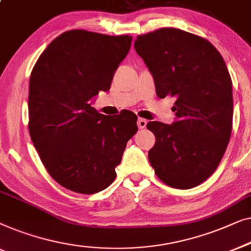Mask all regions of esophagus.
I'll return each instance as SVG.
<instances>
[{
    "label": "esophagus",
    "mask_w": 251,
    "mask_h": 251,
    "mask_svg": "<svg viewBox=\"0 0 251 251\" xmlns=\"http://www.w3.org/2000/svg\"><path fill=\"white\" fill-rule=\"evenodd\" d=\"M147 121L146 119H143V118H139L137 119V126H139V128H144V127L147 126Z\"/></svg>",
    "instance_id": "1"
}]
</instances>
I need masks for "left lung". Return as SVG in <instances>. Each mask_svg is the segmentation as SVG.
Wrapping results in <instances>:
<instances>
[{
	"instance_id": "1",
	"label": "left lung",
	"mask_w": 251,
	"mask_h": 251,
	"mask_svg": "<svg viewBox=\"0 0 251 251\" xmlns=\"http://www.w3.org/2000/svg\"><path fill=\"white\" fill-rule=\"evenodd\" d=\"M134 48L158 98L175 99V123L147 124L156 136L150 164L168 186L195 188L216 171L231 137L232 80L223 56L206 38L177 28L139 35Z\"/></svg>"
}]
</instances>
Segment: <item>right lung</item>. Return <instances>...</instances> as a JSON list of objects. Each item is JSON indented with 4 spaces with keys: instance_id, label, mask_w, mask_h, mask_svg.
I'll return each mask as SVG.
<instances>
[{
    "instance_id": "add662e5",
    "label": "right lung",
    "mask_w": 251,
    "mask_h": 251,
    "mask_svg": "<svg viewBox=\"0 0 251 251\" xmlns=\"http://www.w3.org/2000/svg\"><path fill=\"white\" fill-rule=\"evenodd\" d=\"M132 36L65 31L49 44L30 74L28 129L45 169L70 191L92 195L116 178L127 141L137 132L129 110L102 115L90 100L109 91Z\"/></svg>"
}]
</instances>
